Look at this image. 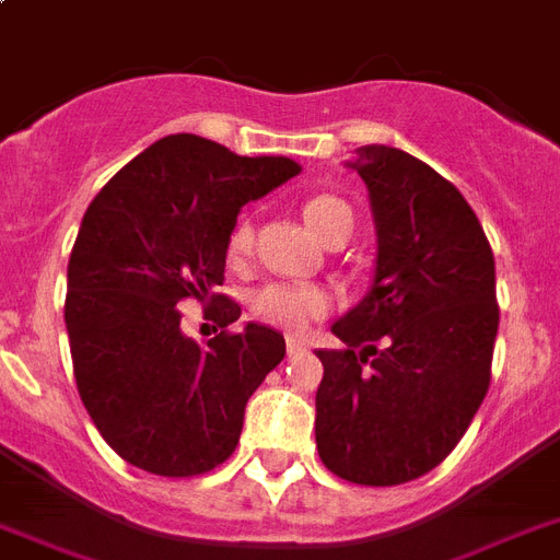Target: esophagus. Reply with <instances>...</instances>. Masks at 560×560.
Segmentation results:
<instances>
[{
    "label": "esophagus",
    "mask_w": 560,
    "mask_h": 560,
    "mask_svg": "<svg viewBox=\"0 0 560 560\" xmlns=\"http://www.w3.org/2000/svg\"><path fill=\"white\" fill-rule=\"evenodd\" d=\"M305 342L302 340H293V337H288V354L290 358H299V354H305Z\"/></svg>",
    "instance_id": "obj_1"
}]
</instances>
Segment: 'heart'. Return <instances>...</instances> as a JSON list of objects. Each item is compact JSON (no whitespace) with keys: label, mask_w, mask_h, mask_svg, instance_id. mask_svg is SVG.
<instances>
[{"label":"heart","mask_w":560,"mask_h":560,"mask_svg":"<svg viewBox=\"0 0 560 560\" xmlns=\"http://www.w3.org/2000/svg\"><path fill=\"white\" fill-rule=\"evenodd\" d=\"M307 226L314 229L316 237H323L325 244L331 246L337 241H346L354 229V211L342 197L337 194H314L307 197L302 206ZM255 244V226L249 218H241L232 226L226 237V261L229 267H244L253 255ZM334 305V296L325 288L316 284H267L253 296V314L267 325H276L281 331L299 334L305 331L307 325L323 319Z\"/></svg>","instance_id":"1"}]
</instances>
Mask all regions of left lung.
Here are the masks:
<instances>
[{
  "label": "left lung",
  "mask_w": 560,
  "mask_h": 560,
  "mask_svg": "<svg viewBox=\"0 0 560 560\" xmlns=\"http://www.w3.org/2000/svg\"><path fill=\"white\" fill-rule=\"evenodd\" d=\"M369 188L377 270L319 349L316 451L358 486H400L442 465L491 383L494 253L459 188L427 162L366 144L346 162Z\"/></svg>",
  "instance_id": "left-lung-1"
}]
</instances>
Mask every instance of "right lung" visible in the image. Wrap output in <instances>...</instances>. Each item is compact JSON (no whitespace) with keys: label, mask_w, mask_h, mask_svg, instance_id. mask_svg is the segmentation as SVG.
Here are the masks:
<instances>
[{"label":"right lung","mask_w":560,"mask_h":560,"mask_svg":"<svg viewBox=\"0 0 560 560\" xmlns=\"http://www.w3.org/2000/svg\"><path fill=\"white\" fill-rule=\"evenodd\" d=\"M299 165L237 156L202 136H165L130 160L83 214L69 255L66 331L74 383L104 442L156 477H200L235 453L244 407L284 360V337L218 293L241 206ZM186 298L224 331L197 347Z\"/></svg>","instance_id":"obj_1"}]
</instances>
